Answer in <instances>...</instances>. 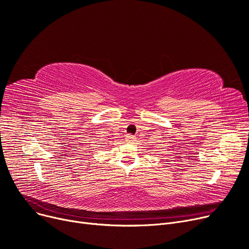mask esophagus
<instances>
[{"label":"esophagus","mask_w":249,"mask_h":249,"mask_svg":"<svg viewBox=\"0 0 249 249\" xmlns=\"http://www.w3.org/2000/svg\"><path fill=\"white\" fill-rule=\"evenodd\" d=\"M125 140H126V142H135V140H136V137H134V136H126V138H125Z\"/></svg>","instance_id":"esophagus-1"}]
</instances>
